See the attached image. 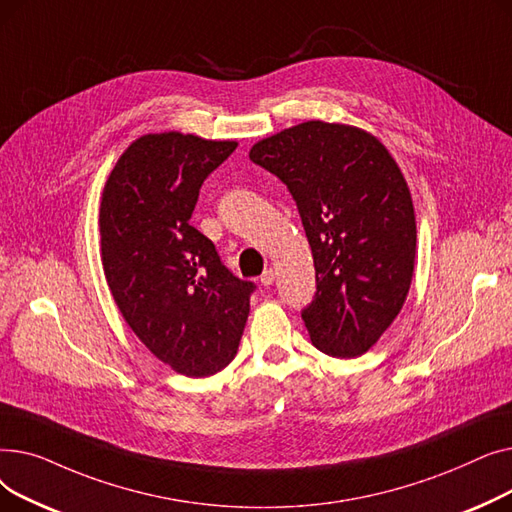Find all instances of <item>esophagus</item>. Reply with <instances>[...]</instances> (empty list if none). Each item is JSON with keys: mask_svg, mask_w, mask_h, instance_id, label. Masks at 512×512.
Instances as JSON below:
<instances>
[{"mask_svg": "<svg viewBox=\"0 0 512 512\" xmlns=\"http://www.w3.org/2000/svg\"><path fill=\"white\" fill-rule=\"evenodd\" d=\"M274 280H276V272L272 270V267H270V270H265V272L261 274V284H263V286L274 284Z\"/></svg>", "mask_w": 512, "mask_h": 512, "instance_id": "1", "label": "esophagus"}]
</instances>
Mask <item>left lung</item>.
<instances>
[{
  "mask_svg": "<svg viewBox=\"0 0 512 512\" xmlns=\"http://www.w3.org/2000/svg\"><path fill=\"white\" fill-rule=\"evenodd\" d=\"M251 161L299 207L317 292L303 311L321 353H367L407 301L417 224L409 184L384 143L338 122L307 120L257 141Z\"/></svg>",
  "mask_w": 512,
  "mask_h": 512,
  "instance_id": "obj_1",
  "label": "left lung"
}]
</instances>
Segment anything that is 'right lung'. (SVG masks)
Returning <instances> with one entry per match:
<instances>
[{
  "label": "right lung",
  "instance_id": "right-lung-1",
  "mask_svg": "<svg viewBox=\"0 0 512 512\" xmlns=\"http://www.w3.org/2000/svg\"><path fill=\"white\" fill-rule=\"evenodd\" d=\"M178 130L132 141L103 186L101 263L130 330L186 378H207L236 355L253 282L222 265L191 224L203 180L236 149Z\"/></svg>",
  "mask_w": 512,
  "mask_h": 512
}]
</instances>
